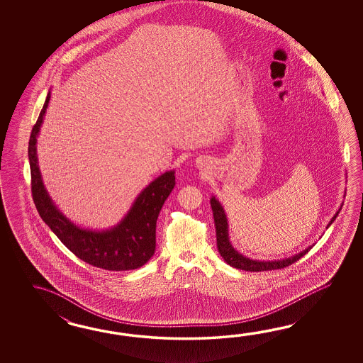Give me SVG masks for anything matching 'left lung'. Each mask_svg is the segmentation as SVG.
I'll return each instance as SVG.
<instances>
[{"label": "left lung", "instance_id": "1", "mask_svg": "<svg viewBox=\"0 0 363 363\" xmlns=\"http://www.w3.org/2000/svg\"><path fill=\"white\" fill-rule=\"evenodd\" d=\"M210 205H211V208H213V216H214V222H216V247H218V250H219V253L222 255V258L225 261V263H228L230 266L235 267V269L253 271V272L284 269L286 266L297 262L301 257L306 255L308 250L313 247H306L305 250H302L301 253H298V255H294V257L284 258V259H278V261H257V259H250V258H247L245 255H240L239 252L232 247L231 241H230V238H228L227 216H225V213H224L220 202L216 200V197H211ZM340 210L333 216L328 225H331L332 222L336 219Z\"/></svg>", "mask_w": 363, "mask_h": 363}]
</instances>
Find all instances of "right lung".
I'll return each instance as SVG.
<instances>
[{"label":"right lung","instance_id":"add662e5","mask_svg":"<svg viewBox=\"0 0 363 363\" xmlns=\"http://www.w3.org/2000/svg\"><path fill=\"white\" fill-rule=\"evenodd\" d=\"M50 92L32 128L28 143L32 199L41 219L55 232L63 245L82 261L108 271L139 269L153 257L155 224L164 201L175 186V171H167L140 193L122 222L106 231L84 230L72 223L57 208L43 183L38 164L36 143L44 121Z\"/></svg>","mask_w":363,"mask_h":363}]
</instances>
